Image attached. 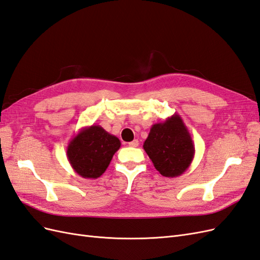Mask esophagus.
<instances>
[{"label": "esophagus", "mask_w": 260, "mask_h": 260, "mask_svg": "<svg viewBox=\"0 0 260 260\" xmlns=\"http://www.w3.org/2000/svg\"><path fill=\"white\" fill-rule=\"evenodd\" d=\"M129 146H131V147L139 146V141L138 140H133L132 142H129Z\"/></svg>", "instance_id": "34e87169"}]
</instances>
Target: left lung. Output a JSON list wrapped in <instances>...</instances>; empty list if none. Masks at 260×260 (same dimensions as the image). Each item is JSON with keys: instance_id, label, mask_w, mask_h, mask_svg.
<instances>
[{"instance_id": "8db88e82", "label": "left lung", "mask_w": 260, "mask_h": 260, "mask_svg": "<svg viewBox=\"0 0 260 260\" xmlns=\"http://www.w3.org/2000/svg\"><path fill=\"white\" fill-rule=\"evenodd\" d=\"M143 148L156 170L167 178L184 174L195 155L192 137L178 114L153 124Z\"/></svg>"}]
</instances>
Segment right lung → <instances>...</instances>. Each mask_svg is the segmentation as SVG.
Masks as SVG:
<instances>
[{"label": "right lung", "instance_id": "right-lung-1", "mask_svg": "<svg viewBox=\"0 0 260 260\" xmlns=\"http://www.w3.org/2000/svg\"><path fill=\"white\" fill-rule=\"evenodd\" d=\"M120 145L117 137L99 124H92L80 129L69 141L67 158L76 174L96 179L104 174Z\"/></svg>", "mask_w": 260, "mask_h": 260}]
</instances>
